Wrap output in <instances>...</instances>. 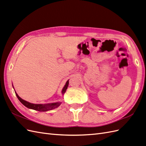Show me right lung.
Segmentation results:
<instances>
[{
    "instance_id": "1",
    "label": "right lung",
    "mask_w": 146,
    "mask_h": 146,
    "mask_svg": "<svg viewBox=\"0 0 146 146\" xmlns=\"http://www.w3.org/2000/svg\"><path fill=\"white\" fill-rule=\"evenodd\" d=\"M68 85H69V80L67 81V82H66V83L65 86L63 88V89L62 90V93L63 94L65 93L66 90H67V88H68ZM16 95L17 96V99H19V100L24 106H25L26 107H27V108H30V109H33V110H37V111H49V110H53V109H54L55 108H57L61 104V102L52 103V104H44V105H42V104H34L28 102L23 100V99H21L20 97L18 95H17V93H16Z\"/></svg>"
}]
</instances>
